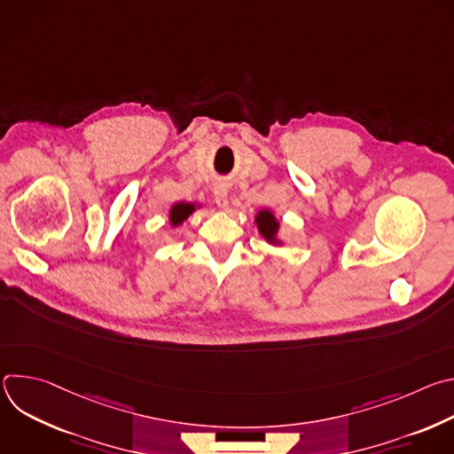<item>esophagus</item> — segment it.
Segmentation results:
<instances>
[{
  "label": "esophagus",
  "mask_w": 454,
  "mask_h": 454,
  "mask_svg": "<svg viewBox=\"0 0 454 454\" xmlns=\"http://www.w3.org/2000/svg\"><path fill=\"white\" fill-rule=\"evenodd\" d=\"M214 196H215V203H217L219 208L228 207V188H226V184H217L214 188Z\"/></svg>",
  "instance_id": "esophagus-1"
}]
</instances>
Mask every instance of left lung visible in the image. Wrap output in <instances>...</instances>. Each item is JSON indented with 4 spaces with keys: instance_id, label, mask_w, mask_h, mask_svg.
Segmentation results:
<instances>
[{
    "instance_id": "obj_1",
    "label": "left lung",
    "mask_w": 454,
    "mask_h": 454,
    "mask_svg": "<svg viewBox=\"0 0 454 454\" xmlns=\"http://www.w3.org/2000/svg\"><path fill=\"white\" fill-rule=\"evenodd\" d=\"M254 223H256V226H258V231H261V235H262L268 242L278 244L277 233H278L280 224H278V221L275 219L273 212H270V210H261V212L256 214Z\"/></svg>"
}]
</instances>
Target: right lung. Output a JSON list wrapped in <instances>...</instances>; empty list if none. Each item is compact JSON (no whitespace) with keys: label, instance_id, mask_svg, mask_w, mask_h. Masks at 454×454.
<instances>
[{"label":"right lung","instance_id":"right-lung-1","mask_svg":"<svg viewBox=\"0 0 454 454\" xmlns=\"http://www.w3.org/2000/svg\"><path fill=\"white\" fill-rule=\"evenodd\" d=\"M196 210V205L193 203H177L170 208V224L172 226H179L184 219H188V215Z\"/></svg>","mask_w":454,"mask_h":454}]
</instances>
